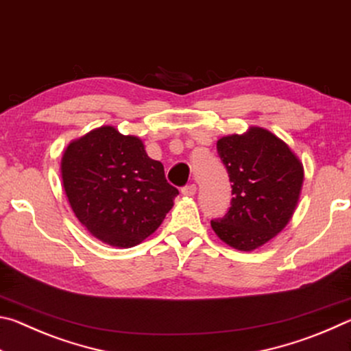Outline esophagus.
<instances>
[{
  "mask_svg": "<svg viewBox=\"0 0 351 351\" xmlns=\"http://www.w3.org/2000/svg\"><path fill=\"white\" fill-rule=\"evenodd\" d=\"M197 190H198L197 184H189V186L181 189V192H182V195H186V197H193V195L197 193Z\"/></svg>",
  "mask_w": 351,
  "mask_h": 351,
  "instance_id": "obj_1",
  "label": "esophagus"
}]
</instances>
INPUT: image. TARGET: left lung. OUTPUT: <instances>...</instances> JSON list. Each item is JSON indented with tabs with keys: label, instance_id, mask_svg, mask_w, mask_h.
Returning a JSON list of instances; mask_svg holds the SVG:
<instances>
[{
	"label": "left lung",
	"instance_id": "1",
	"mask_svg": "<svg viewBox=\"0 0 351 351\" xmlns=\"http://www.w3.org/2000/svg\"><path fill=\"white\" fill-rule=\"evenodd\" d=\"M217 150L234 198L228 213L210 226L226 245L251 252L289 223L300 198L304 164L287 142L261 127L223 136Z\"/></svg>",
	"mask_w": 351,
	"mask_h": 351
}]
</instances>
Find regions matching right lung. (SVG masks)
<instances>
[{"label": "right lung", "instance_id": "obj_1", "mask_svg": "<svg viewBox=\"0 0 351 351\" xmlns=\"http://www.w3.org/2000/svg\"><path fill=\"white\" fill-rule=\"evenodd\" d=\"M60 173L77 219L114 247H133L150 237L180 193L138 136H125L111 125L71 141Z\"/></svg>", "mask_w": 351, "mask_h": 351}]
</instances>
